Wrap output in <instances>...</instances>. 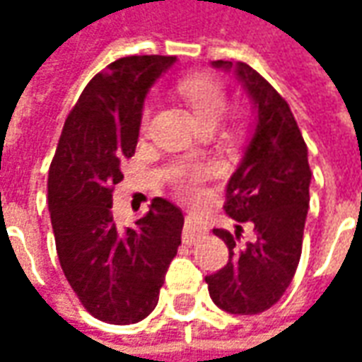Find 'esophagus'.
Here are the masks:
<instances>
[{"label": "esophagus", "instance_id": "esophagus-1", "mask_svg": "<svg viewBox=\"0 0 362 362\" xmlns=\"http://www.w3.org/2000/svg\"><path fill=\"white\" fill-rule=\"evenodd\" d=\"M207 233V227H205V223L202 219H197L196 215H192L188 213L186 217H184V230H182V238H184V243L192 244L196 243L199 236H204Z\"/></svg>", "mask_w": 362, "mask_h": 362}]
</instances>
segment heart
Masks as SVG:
<instances>
[{"label":"heart","mask_w":362,"mask_h":362,"mask_svg":"<svg viewBox=\"0 0 362 362\" xmlns=\"http://www.w3.org/2000/svg\"><path fill=\"white\" fill-rule=\"evenodd\" d=\"M178 93L188 103V106L194 110L197 119L205 127L217 126L225 112H227L228 98L227 90L217 81L215 77L209 75H189L178 81ZM151 114V104H145L141 114V126H147ZM209 166L205 165H192V166H178L173 174V180L176 188L182 194L192 196L196 192V186L199 182H204L209 176Z\"/></svg>","instance_id":"b5f03b06"}]
</instances>
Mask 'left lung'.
<instances>
[{
    "label": "left lung",
    "mask_w": 362,
    "mask_h": 362,
    "mask_svg": "<svg viewBox=\"0 0 362 362\" xmlns=\"http://www.w3.org/2000/svg\"><path fill=\"white\" fill-rule=\"evenodd\" d=\"M213 67L233 69L256 110L254 134L228 180L225 202L228 217L250 223L254 233L240 243V225L235 235L213 228L227 244L228 262L205 283L223 310L259 314L279 300L298 267L310 204L308 149L285 98L256 69L225 59Z\"/></svg>",
    "instance_id": "obj_1"
}]
</instances>
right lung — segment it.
I'll return each instance as SVG.
<instances>
[{
	"label": "right lung",
	"instance_id": "right-lung-1",
	"mask_svg": "<svg viewBox=\"0 0 362 362\" xmlns=\"http://www.w3.org/2000/svg\"><path fill=\"white\" fill-rule=\"evenodd\" d=\"M174 56H127L96 74L69 112L48 173L59 266L81 304L106 324H135L158 303L182 243L184 215L155 197L135 227L118 228L112 192L135 153L145 96Z\"/></svg>",
	"mask_w": 362,
	"mask_h": 362
}]
</instances>
